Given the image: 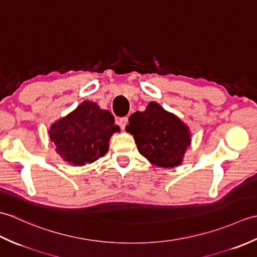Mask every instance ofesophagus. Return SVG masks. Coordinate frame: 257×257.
Here are the masks:
<instances>
[{
	"label": "esophagus",
	"instance_id": "34e87169",
	"mask_svg": "<svg viewBox=\"0 0 257 257\" xmlns=\"http://www.w3.org/2000/svg\"><path fill=\"white\" fill-rule=\"evenodd\" d=\"M118 123H119V125H120V128L124 129L125 125H127V123H128V117H121V118H119Z\"/></svg>",
	"mask_w": 257,
	"mask_h": 257
}]
</instances>
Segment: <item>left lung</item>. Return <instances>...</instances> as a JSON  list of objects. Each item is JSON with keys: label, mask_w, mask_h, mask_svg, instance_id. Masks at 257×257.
<instances>
[{"label": "left lung", "mask_w": 257, "mask_h": 257, "mask_svg": "<svg viewBox=\"0 0 257 257\" xmlns=\"http://www.w3.org/2000/svg\"><path fill=\"white\" fill-rule=\"evenodd\" d=\"M125 130L134 136L140 154L162 168L180 165L191 143L187 125L157 102L133 113Z\"/></svg>", "instance_id": "obj_1"}]
</instances>
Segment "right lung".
<instances>
[{"label":"right lung","mask_w":257,"mask_h":257,"mask_svg":"<svg viewBox=\"0 0 257 257\" xmlns=\"http://www.w3.org/2000/svg\"><path fill=\"white\" fill-rule=\"evenodd\" d=\"M120 132L114 117L97 103L84 101L68 116L52 125L50 138L56 152L75 166H84L102 157L108 151V141Z\"/></svg>","instance_id":"obj_1"}]
</instances>
